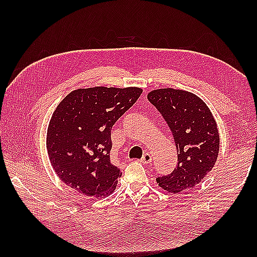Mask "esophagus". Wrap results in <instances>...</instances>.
<instances>
[{"mask_svg":"<svg viewBox=\"0 0 257 257\" xmlns=\"http://www.w3.org/2000/svg\"><path fill=\"white\" fill-rule=\"evenodd\" d=\"M141 162L144 163V165H150V163L152 162V157L150 154H145L144 157L141 158Z\"/></svg>","mask_w":257,"mask_h":257,"instance_id":"1","label":"esophagus"}]
</instances>
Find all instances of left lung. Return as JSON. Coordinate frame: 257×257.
I'll return each instance as SVG.
<instances>
[{"label": "left lung", "mask_w": 257, "mask_h": 257, "mask_svg": "<svg viewBox=\"0 0 257 257\" xmlns=\"http://www.w3.org/2000/svg\"><path fill=\"white\" fill-rule=\"evenodd\" d=\"M148 100L170 128L178 151V165L157 182L169 192L193 188L214 167L220 149V136L209 107L192 92L162 88L152 90Z\"/></svg>", "instance_id": "1"}]
</instances>
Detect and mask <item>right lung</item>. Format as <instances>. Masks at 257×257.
<instances>
[{
  "label": "right lung",
  "instance_id": "add662e5",
  "mask_svg": "<svg viewBox=\"0 0 257 257\" xmlns=\"http://www.w3.org/2000/svg\"><path fill=\"white\" fill-rule=\"evenodd\" d=\"M143 89H77L59 102L47 128L46 147L54 171L79 193L105 198L121 171L110 160L111 128L137 101Z\"/></svg>",
  "mask_w": 257,
  "mask_h": 257
}]
</instances>
